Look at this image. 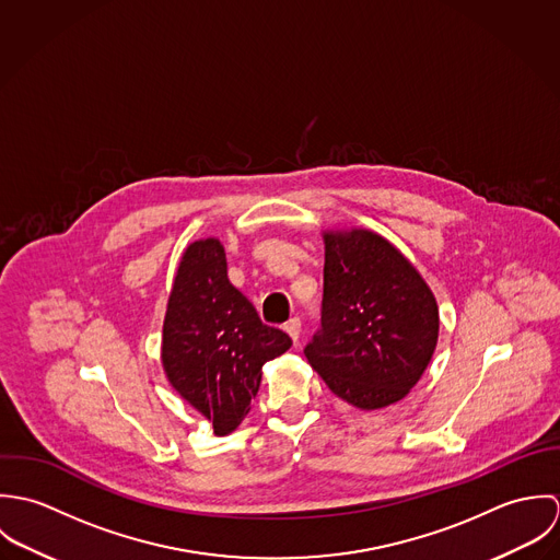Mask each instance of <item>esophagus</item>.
<instances>
[{"label": "esophagus", "instance_id": "esophagus-1", "mask_svg": "<svg viewBox=\"0 0 560 560\" xmlns=\"http://www.w3.org/2000/svg\"><path fill=\"white\" fill-rule=\"evenodd\" d=\"M284 329H287V334L293 338V342H298V340H300V334H302V319H300V317H293V319L287 320V323H284Z\"/></svg>", "mask_w": 560, "mask_h": 560}]
</instances>
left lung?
<instances>
[{
    "label": "left lung",
    "mask_w": 560,
    "mask_h": 560,
    "mask_svg": "<svg viewBox=\"0 0 560 560\" xmlns=\"http://www.w3.org/2000/svg\"><path fill=\"white\" fill-rule=\"evenodd\" d=\"M317 334L304 353L327 388L360 409L402 399L438 345L440 313L416 267L382 235L327 231Z\"/></svg>",
    "instance_id": "1"
}]
</instances>
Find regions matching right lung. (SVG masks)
Segmentation results:
<instances>
[{"mask_svg": "<svg viewBox=\"0 0 560 560\" xmlns=\"http://www.w3.org/2000/svg\"><path fill=\"white\" fill-rule=\"evenodd\" d=\"M293 340L265 325L229 280L220 240L194 241L180 256L161 338V364L172 388L229 435L247 416L262 364Z\"/></svg>", "mask_w": 560, "mask_h": 560, "instance_id": "obj_1", "label": "right lung"}]
</instances>
